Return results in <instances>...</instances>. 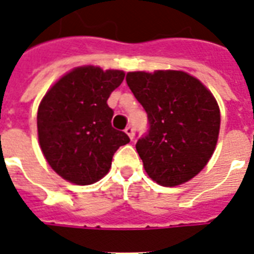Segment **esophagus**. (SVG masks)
I'll list each match as a JSON object with an SVG mask.
<instances>
[{
  "label": "esophagus",
  "mask_w": 254,
  "mask_h": 254,
  "mask_svg": "<svg viewBox=\"0 0 254 254\" xmlns=\"http://www.w3.org/2000/svg\"><path fill=\"white\" fill-rule=\"evenodd\" d=\"M125 133L129 135V138L130 139L134 138V129H133V127H127V129H125Z\"/></svg>",
  "instance_id": "34e87169"
}]
</instances>
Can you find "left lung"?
I'll use <instances>...</instances> for the list:
<instances>
[{
    "instance_id": "left-lung-1",
    "label": "left lung",
    "mask_w": 254,
    "mask_h": 254,
    "mask_svg": "<svg viewBox=\"0 0 254 254\" xmlns=\"http://www.w3.org/2000/svg\"><path fill=\"white\" fill-rule=\"evenodd\" d=\"M127 83L150 124L149 134L135 145L146 174L165 187L191 181L216 149L220 109L212 92L175 69L127 72Z\"/></svg>"
}]
</instances>
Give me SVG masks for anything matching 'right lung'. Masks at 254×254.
Instances as JSON below:
<instances>
[{
  "instance_id": "obj_1",
  "label": "right lung",
  "mask_w": 254,
  "mask_h": 254,
  "mask_svg": "<svg viewBox=\"0 0 254 254\" xmlns=\"http://www.w3.org/2000/svg\"><path fill=\"white\" fill-rule=\"evenodd\" d=\"M121 69L75 67L43 96L37 115L38 141L55 173L73 185L99 182L109 173L117 149L130 139L112 127L107 100L123 83Z\"/></svg>"
}]
</instances>
